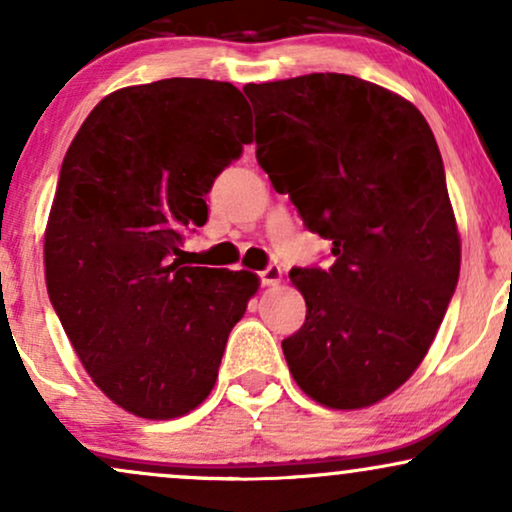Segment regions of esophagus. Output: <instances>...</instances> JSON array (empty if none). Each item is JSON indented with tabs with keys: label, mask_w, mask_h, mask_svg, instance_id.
<instances>
[{
	"label": "esophagus",
	"mask_w": 512,
	"mask_h": 512,
	"mask_svg": "<svg viewBox=\"0 0 512 512\" xmlns=\"http://www.w3.org/2000/svg\"><path fill=\"white\" fill-rule=\"evenodd\" d=\"M258 280H261L263 287L277 285V282L282 280V268L275 266V263H270L266 270H261V273H258Z\"/></svg>",
	"instance_id": "esophagus-1"
}]
</instances>
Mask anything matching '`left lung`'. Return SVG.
<instances>
[{"instance_id":"obj_1","label":"left lung","mask_w":512,"mask_h":512,"mask_svg":"<svg viewBox=\"0 0 512 512\" xmlns=\"http://www.w3.org/2000/svg\"><path fill=\"white\" fill-rule=\"evenodd\" d=\"M256 159L334 263L292 268L306 323L282 342L313 401L353 410L399 389L430 351L460 273L444 161L425 116L344 73L246 85Z\"/></svg>"}]
</instances>
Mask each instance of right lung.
<instances>
[{
	"label": "right lung",
	"instance_id": "1",
	"mask_svg": "<svg viewBox=\"0 0 512 512\" xmlns=\"http://www.w3.org/2000/svg\"><path fill=\"white\" fill-rule=\"evenodd\" d=\"M251 140L235 85L168 78L104 97L61 163L44 232L49 301L92 382L137 418H180L211 394L256 294L249 270L178 258Z\"/></svg>",
	"mask_w": 512,
	"mask_h": 512
}]
</instances>
